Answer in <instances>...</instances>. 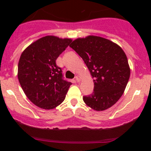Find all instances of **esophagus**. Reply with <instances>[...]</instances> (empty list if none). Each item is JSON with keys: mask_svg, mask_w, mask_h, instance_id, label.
<instances>
[{"mask_svg": "<svg viewBox=\"0 0 151 151\" xmlns=\"http://www.w3.org/2000/svg\"><path fill=\"white\" fill-rule=\"evenodd\" d=\"M74 80H75V81L77 82V83H79V82L80 81V76L77 75L75 77H74Z\"/></svg>", "mask_w": 151, "mask_h": 151, "instance_id": "1", "label": "esophagus"}]
</instances>
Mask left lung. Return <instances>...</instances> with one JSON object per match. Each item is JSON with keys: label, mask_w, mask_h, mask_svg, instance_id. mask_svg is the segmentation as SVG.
<instances>
[{"label": "left lung", "mask_w": 151, "mask_h": 151, "mask_svg": "<svg viewBox=\"0 0 151 151\" xmlns=\"http://www.w3.org/2000/svg\"><path fill=\"white\" fill-rule=\"evenodd\" d=\"M69 47L83 58L93 78V92L83 96L84 102L96 111L115 104L123 95L130 77L127 57L121 47L95 36L79 38Z\"/></svg>", "instance_id": "obj_1"}]
</instances>
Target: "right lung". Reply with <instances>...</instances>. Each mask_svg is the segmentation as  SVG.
Returning <instances> with one entry per match:
<instances>
[{
    "mask_svg": "<svg viewBox=\"0 0 151 151\" xmlns=\"http://www.w3.org/2000/svg\"><path fill=\"white\" fill-rule=\"evenodd\" d=\"M71 39L47 36L25 49L18 63V80L31 102L45 109H52L65 99L71 82L63 77L56 65L58 56Z\"/></svg>",
    "mask_w": 151,
    "mask_h": 151,
    "instance_id": "right-lung-1",
    "label": "right lung"
}]
</instances>
